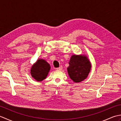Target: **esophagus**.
<instances>
[{
    "label": "esophagus",
    "mask_w": 121,
    "mask_h": 121,
    "mask_svg": "<svg viewBox=\"0 0 121 121\" xmlns=\"http://www.w3.org/2000/svg\"><path fill=\"white\" fill-rule=\"evenodd\" d=\"M62 69H63L62 66H60V67L56 68V70H62Z\"/></svg>",
    "instance_id": "1"
}]
</instances>
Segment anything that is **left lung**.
I'll return each mask as SVG.
<instances>
[{
    "label": "left lung",
    "mask_w": 121,
    "mask_h": 121,
    "mask_svg": "<svg viewBox=\"0 0 121 121\" xmlns=\"http://www.w3.org/2000/svg\"><path fill=\"white\" fill-rule=\"evenodd\" d=\"M69 63L68 74L74 82L79 83L87 78L91 66L86 56L73 55Z\"/></svg>",
    "instance_id": "obj_1"
}]
</instances>
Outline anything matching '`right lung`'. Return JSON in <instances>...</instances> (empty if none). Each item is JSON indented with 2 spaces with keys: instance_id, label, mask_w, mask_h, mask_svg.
Masks as SVG:
<instances>
[{
  "instance_id": "1",
  "label": "right lung",
  "mask_w": 121,
  "mask_h": 121,
  "mask_svg": "<svg viewBox=\"0 0 121 121\" xmlns=\"http://www.w3.org/2000/svg\"><path fill=\"white\" fill-rule=\"evenodd\" d=\"M50 70V66L43 59H38L32 66L30 69L31 75L36 81L40 82L45 79Z\"/></svg>"
}]
</instances>
